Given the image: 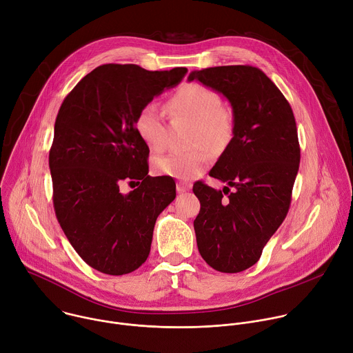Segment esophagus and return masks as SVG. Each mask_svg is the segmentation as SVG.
Here are the masks:
<instances>
[{
  "instance_id": "1",
  "label": "esophagus",
  "mask_w": 353,
  "mask_h": 353,
  "mask_svg": "<svg viewBox=\"0 0 353 353\" xmlns=\"http://www.w3.org/2000/svg\"><path fill=\"white\" fill-rule=\"evenodd\" d=\"M190 188H191V184L187 183V181H179L177 185H176L177 192H185V191H188Z\"/></svg>"
}]
</instances>
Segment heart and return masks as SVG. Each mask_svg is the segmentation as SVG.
<instances>
[{
  "instance_id": "obj_1",
  "label": "heart",
  "mask_w": 353,
  "mask_h": 353,
  "mask_svg": "<svg viewBox=\"0 0 353 353\" xmlns=\"http://www.w3.org/2000/svg\"><path fill=\"white\" fill-rule=\"evenodd\" d=\"M219 94L201 83L183 85L168 102V110L173 117H183L194 123L191 134L192 145H205L215 154L229 146L234 132V117L230 109L221 105ZM138 135L149 149L159 152L166 145V117L157 103L142 106L135 119ZM211 158L204 146L185 152H173L159 157L154 169L161 176L180 180H191L208 166Z\"/></svg>"
}]
</instances>
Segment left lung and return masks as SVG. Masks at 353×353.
Returning a JSON list of instances; mask_svg holds the SVG:
<instances>
[{
	"label": "left lung",
	"mask_w": 353,
	"mask_h": 353,
	"mask_svg": "<svg viewBox=\"0 0 353 353\" xmlns=\"http://www.w3.org/2000/svg\"><path fill=\"white\" fill-rule=\"evenodd\" d=\"M194 79L223 94L234 117L233 138L210 172L226 185L192 187L201 204L196 245L214 270L241 272L260 260L289 211L300 163L296 121L282 92L256 67H212L192 71Z\"/></svg>",
	"instance_id": "1"
}]
</instances>
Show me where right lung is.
Wrapping results in <instances>:
<instances>
[{
    "instance_id": "1",
    "label": "right lung",
    "mask_w": 353,
    "mask_h": 353,
    "mask_svg": "<svg viewBox=\"0 0 353 353\" xmlns=\"http://www.w3.org/2000/svg\"><path fill=\"white\" fill-rule=\"evenodd\" d=\"M187 74L105 64L68 93L48 155L59 223L79 257L108 275H124L148 259L157 218L176 198L169 176H148L149 148L135 119L142 106ZM123 181L140 185L128 194Z\"/></svg>"
}]
</instances>
